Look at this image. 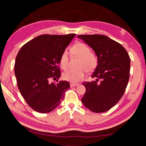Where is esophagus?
<instances>
[{"label": "esophagus", "mask_w": 146, "mask_h": 146, "mask_svg": "<svg viewBox=\"0 0 146 146\" xmlns=\"http://www.w3.org/2000/svg\"><path fill=\"white\" fill-rule=\"evenodd\" d=\"M78 86V84H73V83H71V84H70L71 88L75 87V86Z\"/></svg>", "instance_id": "esophagus-1"}]
</instances>
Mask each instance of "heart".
<instances>
[{
	"label": "heart",
	"mask_w": 146,
	"mask_h": 146,
	"mask_svg": "<svg viewBox=\"0 0 146 146\" xmlns=\"http://www.w3.org/2000/svg\"><path fill=\"white\" fill-rule=\"evenodd\" d=\"M71 55L78 58L75 70H70L63 74L64 80L76 83L80 80L85 75V72L91 73L95 70L98 64V58L94 53L90 52V49L85 44L77 42L70 48ZM60 67L64 70L69 67V56L66 51L61 54L59 59Z\"/></svg>",
	"instance_id": "obj_1"
}]
</instances>
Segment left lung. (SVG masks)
<instances>
[{
	"label": "left lung",
	"instance_id": "left-lung-1",
	"mask_svg": "<svg viewBox=\"0 0 146 146\" xmlns=\"http://www.w3.org/2000/svg\"><path fill=\"white\" fill-rule=\"evenodd\" d=\"M78 37L92 48L98 64L91 77L96 80L84 82L86 93L82 102L95 113L110 110L125 92L129 79L130 58L125 49L102 35H82Z\"/></svg>",
	"mask_w": 146,
	"mask_h": 146
}]
</instances>
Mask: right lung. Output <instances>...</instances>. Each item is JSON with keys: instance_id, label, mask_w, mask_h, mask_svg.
<instances>
[{"instance_id": "add662e5", "label": "right lung", "mask_w": 146, "mask_h": 146, "mask_svg": "<svg viewBox=\"0 0 146 146\" xmlns=\"http://www.w3.org/2000/svg\"><path fill=\"white\" fill-rule=\"evenodd\" d=\"M75 34L42 35L22 47L15 63L17 86L30 108L41 113L51 112L70 88L68 81L50 83L60 78L59 59Z\"/></svg>"}]
</instances>
